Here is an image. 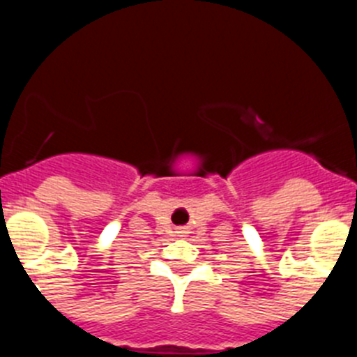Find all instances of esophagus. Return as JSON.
<instances>
[{
	"instance_id": "esophagus-1",
	"label": "esophagus",
	"mask_w": 357,
	"mask_h": 357,
	"mask_svg": "<svg viewBox=\"0 0 357 357\" xmlns=\"http://www.w3.org/2000/svg\"><path fill=\"white\" fill-rule=\"evenodd\" d=\"M178 233H183V231H178Z\"/></svg>"
}]
</instances>
